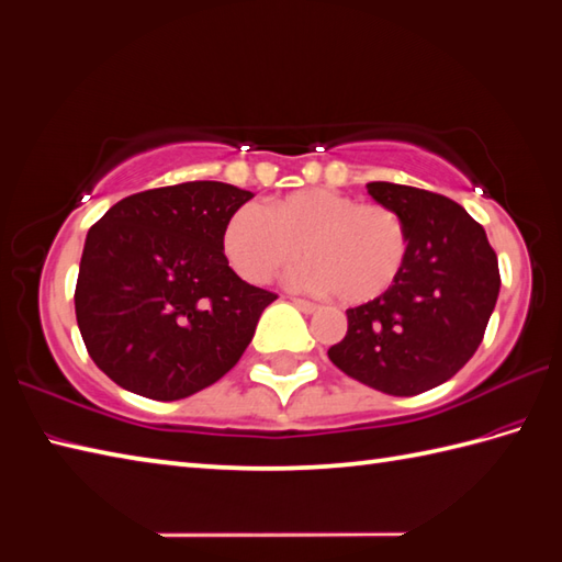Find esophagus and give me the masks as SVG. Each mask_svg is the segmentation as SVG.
Listing matches in <instances>:
<instances>
[{
	"mask_svg": "<svg viewBox=\"0 0 562 562\" xmlns=\"http://www.w3.org/2000/svg\"><path fill=\"white\" fill-rule=\"evenodd\" d=\"M293 301V305L297 307V310H303V313H317L319 310V305H315V303H310V301H305V297H291Z\"/></svg>",
	"mask_w": 562,
	"mask_h": 562,
	"instance_id": "34e87169",
	"label": "esophagus"
}]
</instances>
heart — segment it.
Wrapping results in <instances>:
<instances>
[{
	"instance_id": "b5f03b06",
	"label": "heart",
	"mask_w": 562,
	"mask_h": 562,
	"mask_svg": "<svg viewBox=\"0 0 562 562\" xmlns=\"http://www.w3.org/2000/svg\"><path fill=\"white\" fill-rule=\"evenodd\" d=\"M307 257L291 281L336 301H382L404 277L411 238L404 218L384 204L315 187L271 199L261 211L243 204L223 223L221 249L235 273L267 283L297 255Z\"/></svg>"
}]
</instances>
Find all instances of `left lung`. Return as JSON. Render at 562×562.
<instances>
[{"mask_svg":"<svg viewBox=\"0 0 562 562\" xmlns=\"http://www.w3.org/2000/svg\"><path fill=\"white\" fill-rule=\"evenodd\" d=\"M368 194L404 218L408 265L390 295L346 310L348 331L327 353L372 390L414 396L454 378L476 353L501 271L483 226L452 199L394 182H368Z\"/></svg>","mask_w":562,"mask_h":562,"instance_id":"obj_1","label":"left lung"}]
</instances>
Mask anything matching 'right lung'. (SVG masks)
I'll return each instance as SVG.
<instances>
[{
  "label": "right lung",
  "instance_id": "1",
  "mask_svg": "<svg viewBox=\"0 0 562 562\" xmlns=\"http://www.w3.org/2000/svg\"><path fill=\"white\" fill-rule=\"evenodd\" d=\"M255 194L182 182L124 196L86 235L77 322L86 351L122 390L176 402L238 363L277 293L245 283L223 223Z\"/></svg>",
  "mask_w": 562,
  "mask_h": 562
}]
</instances>
